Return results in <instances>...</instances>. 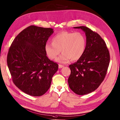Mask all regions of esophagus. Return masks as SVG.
Instances as JSON below:
<instances>
[{
	"mask_svg": "<svg viewBox=\"0 0 120 120\" xmlns=\"http://www.w3.org/2000/svg\"><path fill=\"white\" fill-rule=\"evenodd\" d=\"M64 67V66L62 65H61V64H59V68H61L62 67Z\"/></svg>",
	"mask_w": 120,
	"mask_h": 120,
	"instance_id": "esophagus-1",
	"label": "esophagus"
}]
</instances>
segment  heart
Returning a JSON list of instances; mask_svg holds the SVG:
<instances>
[{
  "label": "heart",
  "mask_w": 120,
  "mask_h": 120,
  "mask_svg": "<svg viewBox=\"0 0 120 120\" xmlns=\"http://www.w3.org/2000/svg\"><path fill=\"white\" fill-rule=\"evenodd\" d=\"M52 44L47 43L45 47L48 57L54 60L62 53L56 61L62 63L79 60L85 50L86 40L84 35L79 32L63 31L52 38Z\"/></svg>",
  "instance_id": "1"
}]
</instances>
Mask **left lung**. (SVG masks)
Here are the masks:
<instances>
[{
	"mask_svg": "<svg viewBox=\"0 0 120 120\" xmlns=\"http://www.w3.org/2000/svg\"><path fill=\"white\" fill-rule=\"evenodd\" d=\"M85 32L86 45L83 55L69 65L68 82L70 88L79 95L87 94L97 89L103 81L109 64L110 55L104 40L85 26L74 27Z\"/></svg>",
	"mask_w": 120,
	"mask_h": 120,
	"instance_id": "1",
	"label": "left lung"
}]
</instances>
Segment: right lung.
Segmentation results:
<instances>
[{"instance_id": "1", "label": "right lung", "mask_w": 120, "mask_h": 120, "mask_svg": "<svg viewBox=\"0 0 120 120\" xmlns=\"http://www.w3.org/2000/svg\"><path fill=\"white\" fill-rule=\"evenodd\" d=\"M53 29L30 26L13 41L7 55L12 81L24 93L33 96L44 94L51 85L58 64L46 56L45 47Z\"/></svg>"}]
</instances>
